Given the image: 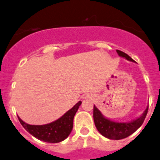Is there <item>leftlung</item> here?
<instances>
[{
    "label": "left lung",
    "mask_w": 160,
    "mask_h": 160,
    "mask_svg": "<svg viewBox=\"0 0 160 160\" xmlns=\"http://www.w3.org/2000/svg\"><path fill=\"white\" fill-rule=\"evenodd\" d=\"M116 52L119 56L123 57L129 61L134 62V60L128 55L119 50H116ZM148 106L145 110L142 116L134 119L133 121L128 123H116L106 119L102 116L101 112L94 105V121L96 128L100 132L101 134L107 138L112 139V140H119L128 137L133 133L135 132L142 125L145 120L146 115L148 113Z\"/></svg>",
    "instance_id": "obj_1"
}]
</instances>
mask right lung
Segmentation results:
<instances>
[{
    "label": "right lung",
    "instance_id": "obj_1",
    "mask_svg": "<svg viewBox=\"0 0 160 160\" xmlns=\"http://www.w3.org/2000/svg\"><path fill=\"white\" fill-rule=\"evenodd\" d=\"M80 105L81 102H79L61 118L48 124L29 125L18 118L22 126L36 138L49 143H58L65 140L72 131L74 116Z\"/></svg>",
    "mask_w": 160,
    "mask_h": 160
}]
</instances>
